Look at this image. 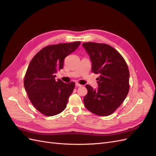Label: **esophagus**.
<instances>
[{"label":"esophagus","instance_id":"1","mask_svg":"<svg viewBox=\"0 0 156 156\" xmlns=\"http://www.w3.org/2000/svg\"><path fill=\"white\" fill-rule=\"evenodd\" d=\"M75 86L78 87H81L82 85H81V84H80L79 83H75Z\"/></svg>","mask_w":156,"mask_h":156}]
</instances>
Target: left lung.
Segmentation results:
<instances>
[{
    "instance_id": "1",
    "label": "left lung",
    "mask_w": 156,
    "mask_h": 156,
    "mask_svg": "<svg viewBox=\"0 0 156 156\" xmlns=\"http://www.w3.org/2000/svg\"><path fill=\"white\" fill-rule=\"evenodd\" d=\"M83 47L90 58L92 72L100 74L97 88L86 85L88 93L84 97V105L94 114L108 116L120 106L128 94V67L122 55L110 45L88 42Z\"/></svg>"
}]
</instances>
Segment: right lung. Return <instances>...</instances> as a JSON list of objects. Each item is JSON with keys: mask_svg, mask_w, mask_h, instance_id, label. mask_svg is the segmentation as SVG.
<instances>
[{"mask_svg": "<svg viewBox=\"0 0 156 156\" xmlns=\"http://www.w3.org/2000/svg\"><path fill=\"white\" fill-rule=\"evenodd\" d=\"M81 42L59 44L45 47L37 53L28 66L24 87L32 105L45 116H54L66 107L75 83L58 79L56 73L63 68L67 56L77 49Z\"/></svg>", "mask_w": 156, "mask_h": 156, "instance_id": "obj_1", "label": "right lung"}]
</instances>
